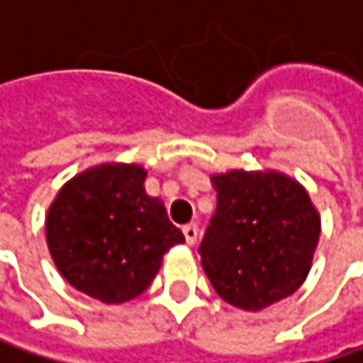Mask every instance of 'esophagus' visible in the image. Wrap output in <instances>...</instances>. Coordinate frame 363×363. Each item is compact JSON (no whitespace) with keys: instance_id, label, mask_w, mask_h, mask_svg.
I'll return each instance as SVG.
<instances>
[{"instance_id":"esophagus-1","label":"esophagus","mask_w":363,"mask_h":363,"mask_svg":"<svg viewBox=\"0 0 363 363\" xmlns=\"http://www.w3.org/2000/svg\"><path fill=\"white\" fill-rule=\"evenodd\" d=\"M183 233H185V240H187L189 246H194V244L198 242V235H200L198 224H187V226L183 228Z\"/></svg>"}]
</instances>
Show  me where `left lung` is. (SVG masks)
<instances>
[{"label":"left lung","mask_w":363,"mask_h":363,"mask_svg":"<svg viewBox=\"0 0 363 363\" xmlns=\"http://www.w3.org/2000/svg\"><path fill=\"white\" fill-rule=\"evenodd\" d=\"M218 208L198 248L213 289L233 307L259 311L303 285L320 240L307 189L281 172L213 174Z\"/></svg>","instance_id":"8db88e82"}]
</instances>
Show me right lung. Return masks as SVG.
<instances>
[{"label": "right lung", "instance_id": "add662e5", "mask_svg": "<svg viewBox=\"0 0 363 363\" xmlns=\"http://www.w3.org/2000/svg\"><path fill=\"white\" fill-rule=\"evenodd\" d=\"M137 163H102L60 187L48 218V248L58 272L82 294L108 305L137 298L163 255L185 242L159 198L145 194Z\"/></svg>", "mask_w": 363, "mask_h": 363}]
</instances>
